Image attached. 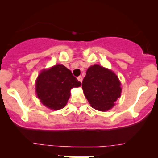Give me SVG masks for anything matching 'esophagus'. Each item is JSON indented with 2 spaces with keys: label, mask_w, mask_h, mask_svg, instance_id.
<instances>
[{
  "label": "esophagus",
  "mask_w": 158,
  "mask_h": 158,
  "mask_svg": "<svg viewBox=\"0 0 158 158\" xmlns=\"http://www.w3.org/2000/svg\"><path fill=\"white\" fill-rule=\"evenodd\" d=\"M77 79H78V80H79V81H80V82H81V81H82V77H81V76H79V77H77Z\"/></svg>",
  "instance_id": "esophagus-1"
}]
</instances>
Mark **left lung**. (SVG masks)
Masks as SVG:
<instances>
[{
	"label": "left lung",
	"instance_id": "1",
	"mask_svg": "<svg viewBox=\"0 0 158 158\" xmlns=\"http://www.w3.org/2000/svg\"><path fill=\"white\" fill-rule=\"evenodd\" d=\"M120 85L118 77L112 70L94 64L87 70L81 87L90 106L106 111L114 107V102L120 97Z\"/></svg>",
	"mask_w": 158,
	"mask_h": 158
}]
</instances>
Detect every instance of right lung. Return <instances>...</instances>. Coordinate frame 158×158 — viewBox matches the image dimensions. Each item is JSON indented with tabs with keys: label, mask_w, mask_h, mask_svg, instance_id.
Returning a JSON list of instances; mask_svg holds the SVG:
<instances>
[{
	"label": "right lung",
	"mask_w": 158,
	"mask_h": 158,
	"mask_svg": "<svg viewBox=\"0 0 158 158\" xmlns=\"http://www.w3.org/2000/svg\"><path fill=\"white\" fill-rule=\"evenodd\" d=\"M81 83L62 64L41 70L36 79L37 97L44 106L52 110L64 108L70 96V90Z\"/></svg>",
	"instance_id": "obj_1"
}]
</instances>
